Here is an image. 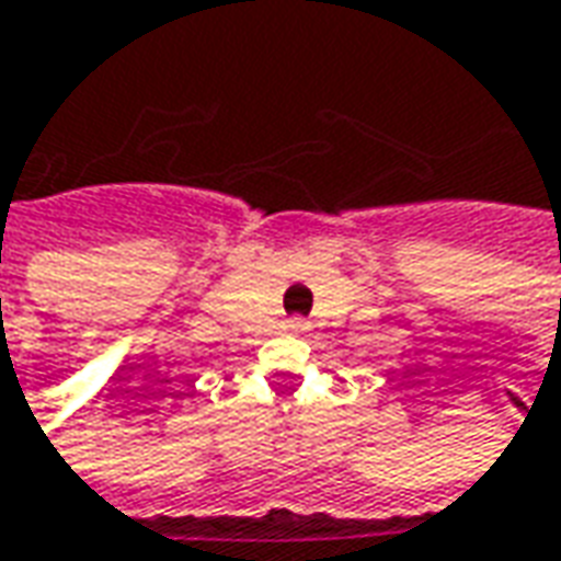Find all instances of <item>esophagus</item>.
Listing matches in <instances>:
<instances>
[{
  "instance_id": "esophagus-1",
  "label": "esophagus",
  "mask_w": 561,
  "mask_h": 561,
  "mask_svg": "<svg viewBox=\"0 0 561 561\" xmlns=\"http://www.w3.org/2000/svg\"><path fill=\"white\" fill-rule=\"evenodd\" d=\"M288 329H291V332H295V335H304V332H307V329H310V325H307V319L295 317V319H288Z\"/></svg>"
}]
</instances>
